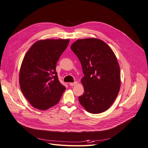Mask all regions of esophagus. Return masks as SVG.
Segmentation results:
<instances>
[{
	"instance_id": "1",
	"label": "esophagus",
	"mask_w": 148,
	"mask_h": 148,
	"mask_svg": "<svg viewBox=\"0 0 148 148\" xmlns=\"http://www.w3.org/2000/svg\"><path fill=\"white\" fill-rule=\"evenodd\" d=\"M77 84V82H73V83H70L69 85H70V86H75V85H76Z\"/></svg>"
}]
</instances>
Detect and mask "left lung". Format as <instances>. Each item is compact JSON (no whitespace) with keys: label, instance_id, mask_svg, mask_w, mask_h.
<instances>
[{"label":"left lung","instance_id":"left-lung-1","mask_svg":"<svg viewBox=\"0 0 148 148\" xmlns=\"http://www.w3.org/2000/svg\"><path fill=\"white\" fill-rule=\"evenodd\" d=\"M82 65L84 93L79 101L92 114L106 111L116 99L121 87L117 58L105 42L95 38L79 39L71 47Z\"/></svg>","mask_w":148,"mask_h":148}]
</instances>
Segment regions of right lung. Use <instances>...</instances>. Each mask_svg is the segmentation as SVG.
I'll return each instance as SVG.
<instances>
[{
	"instance_id": "1",
	"label": "right lung",
	"mask_w": 148,
	"mask_h": 148,
	"mask_svg": "<svg viewBox=\"0 0 148 148\" xmlns=\"http://www.w3.org/2000/svg\"><path fill=\"white\" fill-rule=\"evenodd\" d=\"M69 39L36 42L27 51L20 71V85L31 105L46 110L58 103L66 89L58 80L56 63Z\"/></svg>"
}]
</instances>
